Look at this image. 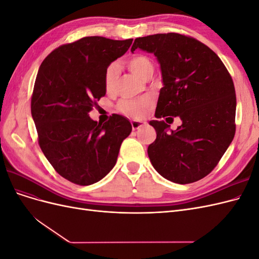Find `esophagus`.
Returning a JSON list of instances; mask_svg holds the SVG:
<instances>
[{
	"mask_svg": "<svg viewBox=\"0 0 259 259\" xmlns=\"http://www.w3.org/2000/svg\"><path fill=\"white\" fill-rule=\"evenodd\" d=\"M146 123L143 121H132V128L133 131H136L140 127H143Z\"/></svg>",
	"mask_w": 259,
	"mask_h": 259,
	"instance_id": "1",
	"label": "esophagus"
}]
</instances>
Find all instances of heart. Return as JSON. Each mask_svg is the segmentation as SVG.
<instances>
[{
  "instance_id": "obj_1",
  "label": "heart",
  "mask_w": 259,
  "mask_h": 259,
  "mask_svg": "<svg viewBox=\"0 0 259 259\" xmlns=\"http://www.w3.org/2000/svg\"><path fill=\"white\" fill-rule=\"evenodd\" d=\"M125 65L131 71L143 80H146L149 75L153 74L154 66L150 58H148L145 55L135 54L125 60ZM119 75V66L116 64H111L106 69L105 72V88L108 92L113 90L114 85ZM151 101L148 98H143L138 100L132 99H123L120 101L119 110L124 115H127L134 119L143 117L145 113L150 109Z\"/></svg>"
}]
</instances>
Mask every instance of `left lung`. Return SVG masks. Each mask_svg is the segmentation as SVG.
I'll return each instance as SVG.
<instances>
[{
  "mask_svg": "<svg viewBox=\"0 0 259 259\" xmlns=\"http://www.w3.org/2000/svg\"><path fill=\"white\" fill-rule=\"evenodd\" d=\"M136 49L156 57L163 83L156 120L149 122L156 132L148 147L149 159L170 182H197L214 169L236 133L237 98L231 76L213 51L189 36L137 37L131 52ZM176 116L182 125L171 131L169 124Z\"/></svg>",
  "mask_w": 259,
  "mask_h": 259,
  "instance_id": "1",
  "label": "left lung"
}]
</instances>
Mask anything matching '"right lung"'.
Returning a JSON list of instances; mask_svg holds the SVG:
<instances>
[{
	"instance_id": "right-lung-1",
	"label": "right lung",
	"mask_w": 259,
	"mask_h": 259,
	"mask_svg": "<svg viewBox=\"0 0 259 259\" xmlns=\"http://www.w3.org/2000/svg\"><path fill=\"white\" fill-rule=\"evenodd\" d=\"M132 42L86 36L54 50L38 68L31 99L38 145L55 170L73 184L103 179L131 134L125 116L112 114L103 124L89 112L106 95V69Z\"/></svg>"
}]
</instances>
